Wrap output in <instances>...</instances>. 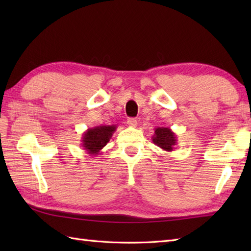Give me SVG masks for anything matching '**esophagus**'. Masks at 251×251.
<instances>
[{"label":"esophagus","instance_id":"1","mask_svg":"<svg viewBox=\"0 0 251 251\" xmlns=\"http://www.w3.org/2000/svg\"><path fill=\"white\" fill-rule=\"evenodd\" d=\"M127 124H128L129 127H136L137 126V120L134 119V117H130V119L127 120Z\"/></svg>","mask_w":251,"mask_h":251}]
</instances>
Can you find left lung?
I'll return each mask as SVG.
<instances>
[{
    "label": "left lung",
    "instance_id": "obj_1",
    "mask_svg": "<svg viewBox=\"0 0 251 251\" xmlns=\"http://www.w3.org/2000/svg\"><path fill=\"white\" fill-rule=\"evenodd\" d=\"M152 141L154 145L163 149L164 151L172 152L175 150V146L177 145V136L169 127H156L154 129Z\"/></svg>",
    "mask_w": 251,
    "mask_h": 251
}]
</instances>
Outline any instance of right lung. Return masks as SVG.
<instances>
[{"label":"right lung","mask_w":251,"mask_h":251,"mask_svg":"<svg viewBox=\"0 0 251 251\" xmlns=\"http://www.w3.org/2000/svg\"><path fill=\"white\" fill-rule=\"evenodd\" d=\"M116 128V125H102L88 128L83 132L81 146L89 155L97 156L110 141Z\"/></svg>","instance_id":"right-lung-1"}]
</instances>
